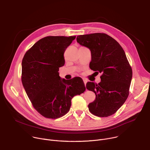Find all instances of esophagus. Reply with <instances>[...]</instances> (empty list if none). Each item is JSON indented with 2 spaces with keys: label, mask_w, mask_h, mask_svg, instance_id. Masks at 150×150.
I'll return each instance as SVG.
<instances>
[{
  "label": "esophagus",
  "mask_w": 150,
  "mask_h": 150,
  "mask_svg": "<svg viewBox=\"0 0 150 150\" xmlns=\"http://www.w3.org/2000/svg\"><path fill=\"white\" fill-rule=\"evenodd\" d=\"M83 82H84V84H85V85H86V83H87V81L86 79H83Z\"/></svg>",
  "instance_id": "1"
}]
</instances>
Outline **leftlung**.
I'll use <instances>...</instances> for the list:
<instances>
[{"instance_id": "1", "label": "left lung", "mask_w": 150, "mask_h": 150, "mask_svg": "<svg viewBox=\"0 0 150 150\" xmlns=\"http://www.w3.org/2000/svg\"><path fill=\"white\" fill-rule=\"evenodd\" d=\"M76 41L91 53L90 68L101 73V82H88L86 88L96 97L88 104L90 112L98 117L115 113L129 96L132 71L119 42L104 33L78 35Z\"/></svg>"}]
</instances>
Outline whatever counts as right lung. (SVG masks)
Here are the masks:
<instances>
[{"instance_id": "obj_1", "label": "right lung", "mask_w": 150, "mask_h": 150, "mask_svg": "<svg viewBox=\"0 0 150 150\" xmlns=\"http://www.w3.org/2000/svg\"><path fill=\"white\" fill-rule=\"evenodd\" d=\"M76 36H48L38 40L22 61L23 85L34 109L42 116L57 119L70 110L71 100L85 90L80 77L61 79L64 53Z\"/></svg>"}]
</instances>
